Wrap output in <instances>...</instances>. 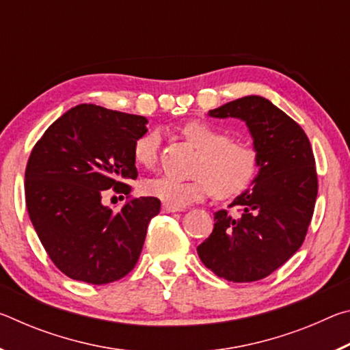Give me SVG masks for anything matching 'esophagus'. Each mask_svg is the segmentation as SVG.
<instances>
[{
    "instance_id": "esophagus-1",
    "label": "esophagus",
    "mask_w": 350,
    "mask_h": 350,
    "mask_svg": "<svg viewBox=\"0 0 350 350\" xmlns=\"http://www.w3.org/2000/svg\"><path fill=\"white\" fill-rule=\"evenodd\" d=\"M162 210H163V213H174V211H182L180 206H173V205H170V204H163Z\"/></svg>"
}]
</instances>
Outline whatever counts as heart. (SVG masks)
Wrapping results in <instances>:
<instances>
[{
  "label": "heart",
  "instance_id": "1",
  "mask_svg": "<svg viewBox=\"0 0 350 350\" xmlns=\"http://www.w3.org/2000/svg\"><path fill=\"white\" fill-rule=\"evenodd\" d=\"M182 135L199 151L189 180L157 176L144 183L146 194L173 206L200 202L215 193L217 198H232L244 191L258 171V152L245 142L232 140L227 131L202 120L188 122ZM161 134L148 131L134 142V161L152 168L159 157Z\"/></svg>",
  "mask_w": 350,
  "mask_h": 350
}]
</instances>
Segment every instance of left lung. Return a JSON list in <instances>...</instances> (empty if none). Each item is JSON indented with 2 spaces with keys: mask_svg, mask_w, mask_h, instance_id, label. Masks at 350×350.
I'll return each instance as SVG.
<instances>
[{
  "mask_svg": "<svg viewBox=\"0 0 350 350\" xmlns=\"http://www.w3.org/2000/svg\"><path fill=\"white\" fill-rule=\"evenodd\" d=\"M208 114L245 122L258 152L253 187L227 210L215 213V228L198 247L205 267L233 282L273 273L303 245L318 194L315 157L298 123L259 96L225 103Z\"/></svg>",
  "mask_w": 350,
  "mask_h": 350,
  "instance_id": "1",
  "label": "left lung"
}]
</instances>
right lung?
I'll return each instance as SVG.
<instances>
[{"label": "right lung", "instance_id": "add662e5", "mask_svg": "<svg viewBox=\"0 0 350 350\" xmlns=\"http://www.w3.org/2000/svg\"><path fill=\"white\" fill-rule=\"evenodd\" d=\"M148 120L97 105H79L46 129L27 161L26 205L52 262L75 281L108 284L137 264L157 198L131 199L118 211L106 189L129 194L137 177L134 142ZM123 198V196H122Z\"/></svg>", "mask_w": 350, "mask_h": 350}]
</instances>
